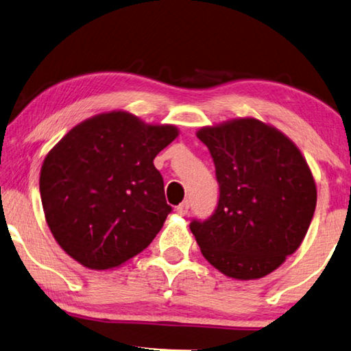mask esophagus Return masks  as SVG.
<instances>
[{
    "label": "esophagus",
    "instance_id": "obj_1",
    "mask_svg": "<svg viewBox=\"0 0 351 351\" xmlns=\"http://www.w3.org/2000/svg\"><path fill=\"white\" fill-rule=\"evenodd\" d=\"M188 208H190V202L183 201L180 206H177L176 212H177V215H180V217H185V215L188 213Z\"/></svg>",
    "mask_w": 351,
    "mask_h": 351
}]
</instances>
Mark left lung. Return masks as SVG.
<instances>
[{"label": "left lung", "mask_w": 351, "mask_h": 351, "mask_svg": "<svg viewBox=\"0 0 351 351\" xmlns=\"http://www.w3.org/2000/svg\"><path fill=\"white\" fill-rule=\"evenodd\" d=\"M219 201L190 229L202 256L226 276L251 281L281 267L298 250L314 217L317 188L300 149L254 117L202 127Z\"/></svg>", "instance_id": "left-lung-1"}]
</instances>
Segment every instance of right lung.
<instances>
[{
    "mask_svg": "<svg viewBox=\"0 0 351 351\" xmlns=\"http://www.w3.org/2000/svg\"><path fill=\"white\" fill-rule=\"evenodd\" d=\"M179 136L127 111L75 125L42 163L40 199L58 245L90 269L121 267L163 228L171 206L154 158Z\"/></svg>",
    "mask_w": 351,
    "mask_h": 351,
    "instance_id": "right-lung-1",
    "label": "right lung"
}]
</instances>
